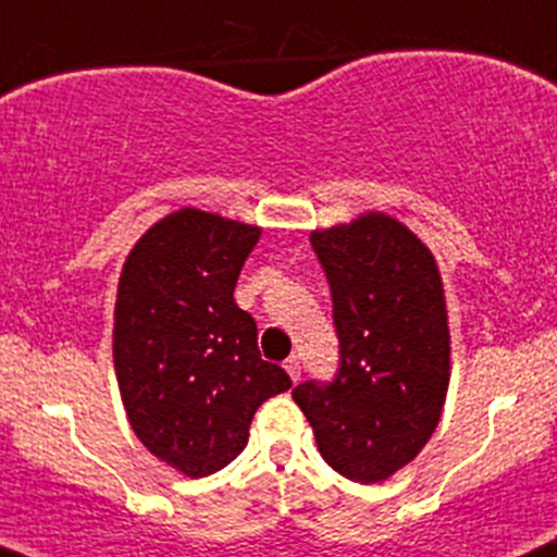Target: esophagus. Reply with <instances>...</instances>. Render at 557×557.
Wrapping results in <instances>:
<instances>
[{"mask_svg":"<svg viewBox=\"0 0 557 557\" xmlns=\"http://www.w3.org/2000/svg\"><path fill=\"white\" fill-rule=\"evenodd\" d=\"M285 370H288V375L293 381H301V362H298V357H288L283 364Z\"/></svg>","mask_w":557,"mask_h":557,"instance_id":"esophagus-1","label":"esophagus"}]
</instances>
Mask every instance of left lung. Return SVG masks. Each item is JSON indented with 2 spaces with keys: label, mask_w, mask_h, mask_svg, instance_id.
Listing matches in <instances>:
<instances>
[{
  "label": "left lung",
  "mask_w": 557,
  "mask_h": 557,
  "mask_svg": "<svg viewBox=\"0 0 557 557\" xmlns=\"http://www.w3.org/2000/svg\"><path fill=\"white\" fill-rule=\"evenodd\" d=\"M333 293L341 364L293 399L325 462L377 484L420 455L449 388V322L442 274L425 243L381 211L311 232Z\"/></svg>",
  "instance_id": "1"
}]
</instances>
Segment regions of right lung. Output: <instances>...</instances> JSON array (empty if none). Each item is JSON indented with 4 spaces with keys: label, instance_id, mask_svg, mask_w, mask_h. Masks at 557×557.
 <instances>
[{
    "label": "right lung",
    "instance_id": "right-lung-1",
    "mask_svg": "<svg viewBox=\"0 0 557 557\" xmlns=\"http://www.w3.org/2000/svg\"><path fill=\"white\" fill-rule=\"evenodd\" d=\"M253 224L180 209L126 256L115 296L113 362L139 442L189 479L230 466L269 396L290 388L264 362L256 322L232 298L259 243Z\"/></svg>",
    "mask_w": 557,
    "mask_h": 557
}]
</instances>
